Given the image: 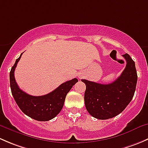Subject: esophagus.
Returning a JSON list of instances; mask_svg holds the SVG:
<instances>
[{"label": "esophagus", "instance_id": "obj_1", "mask_svg": "<svg viewBox=\"0 0 148 148\" xmlns=\"http://www.w3.org/2000/svg\"><path fill=\"white\" fill-rule=\"evenodd\" d=\"M78 77H79V79H81L82 77V75H81V74H79Z\"/></svg>", "mask_w": 148, "mask_h": 148}]
</instances>
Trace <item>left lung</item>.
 Wrapping results in <instances>:
<instances>
[{"label":"left lung","mask_w":148,"mask_h":148,"mask_svg":"<svg viewBox=\"0 0 148 148\" xmlns=\"http://www.w3.org/2000/svg\"><path fill=\"white\" fill-rule=\"evenodd\" d=\"M127 62L121 75L108 84L94 82L86 79L84 102L88 112L99 120H107L120 114L131 102L136 88L138 75L135 62L125 53Z\"/></svg>","instance_id":"obj_1"}]
</instances>
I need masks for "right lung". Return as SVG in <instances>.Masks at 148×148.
I'll return each instance as SVG.
<instances>
[{"label": "right lung", "mask_w": 148, "mask_h": 148, "mask_svg": "<svg viewBox=\"0 0 148 148\" xmlns=\"http://www.w3.org/2000/svg\"><path fill=\"white\" fill-rule=\"evenodd\" d=\"M16 59L10 71L11 93L16 104L25 114L37 121H49L54 118L62 110L66 96L78 82L77 78L62 84L50 93L43 96H31L20 89L14 77V71L21 57Z\"/></svg>", "instance_id": "right-lung-1"}]
</instances>
